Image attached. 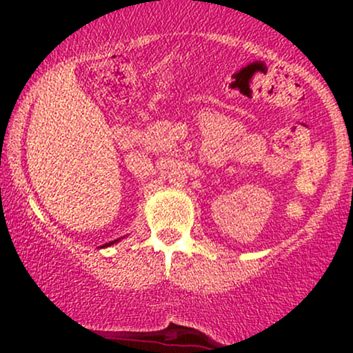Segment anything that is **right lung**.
<instances>
[{"mask_svg": "<svg viewBox=\"0 0 353 353\" xmlns=\"http://www.w3.org/2000/svg\"><path fill=\"white\" fill-rule=\"evenodd\" d=\"M121 239H124V237H121ZM121 239H116V241H112V242H108V244H104V245H101V249H103V247H109V245H112V244H116V242H119Z\"/></svg>", "mask_w": 353, "mask_h": 353, "instance_id": "add662e5", "label": "right lung"}]
</instances>
